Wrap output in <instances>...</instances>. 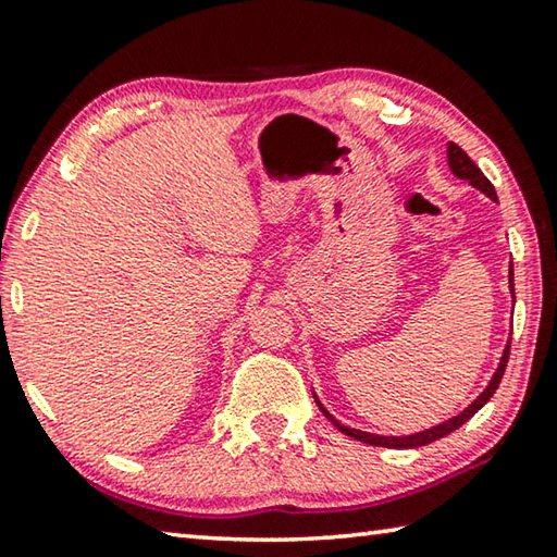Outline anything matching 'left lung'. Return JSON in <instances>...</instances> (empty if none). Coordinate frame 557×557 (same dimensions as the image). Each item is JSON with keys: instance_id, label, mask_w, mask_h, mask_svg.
Listing matches in <instances>:
<instances>
[{"instance_id": "8db88e82", "label": "left lung", "mask_w": 557, "mask_h": 557, "mask_svg": "<svg viewBox=\"0 0 557 557\" xmlns=\"http://www.w3.org/2000/svg\"><path fill=\"white\" fill-rule=\"evenodd\" d=\"M447 162H449L451 174H455L457 178H465V182H469L471 186L479 188V191L486 194L488 199H492V201H498V199H496V191H494L492 182H488V178L482 174V169H479L474 162H471L469 154H467L465 149H461L459 145H455V143H449V145H447ZM508 287H511V295H513V268L508 270ZM513 299H516V297H513ZM508 351H511V338H508V344H506L504 354H502V361H498V369L494 371L492 381H488V385L484 388V393H479V398H476L474 403L467 405V408L461 410L459 414H455V418H449V420H445V422H440V425L430 428V430L414 432V435L385 437V435H373V432H363V430H356V428L342 425V422H338V420L334 418V414L329 412L322 403H319L317 395H314V398H317L319 410H322V412L326 414V420H332V425H334L336 430H342L344 435H348V437H354V440H358V442H366V445H373V447H393V449L422 447V445H430V442H435V440H440V437H447L449 432L459 430L461 425H465L467 420L474 418V412H479V410L484 408V405L488 403V398H492V395L496 393L498 383H502V379H504V371H506V363H508Z\"/></svg>"}]
</instances>
